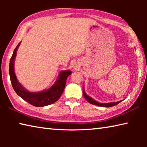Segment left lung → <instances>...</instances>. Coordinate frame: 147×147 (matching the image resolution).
Returning <instances> with one entry per match:
<instances>
[{
    "mask_svg": "<svg viewBox=\"0 0 147 147\" xmlns=\"http://www.w3.org/2000/svg\"><path fill=\"white\" fill-rule=\"evenodd\" d=\"M83 94H84V98H86V100L89 102L91 104H93V105H96V106H101V107H106V108H109V107H111V106H115L117 104H118L119 102H121V101H119V102H109V103H100V102H98L97 101L94 100L93 98H92L90 96H88V94H87L85 93V91H84V88L83 87Z\"/></svg>",
    "mask_w": 147,
    "mask_h": 147,
    "instance_id": "left-lung-1",
    "label": "left lung"
}]
</instances>
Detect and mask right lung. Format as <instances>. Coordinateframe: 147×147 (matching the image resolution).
<instances>
[{
	"mask_svg": "<svg viewBox=\"0 0 147 147\" xmlns=\"http://www.w3.org/2000/svg\"><path fill=\"white\" fill-rule=\"evenodd\" d=\"M20 44H21V42L17 45L16 48L15 49L10 61H9V73L11 83L14 91L20 97L34 106L43 107L54 103L60 98L63 93L65 87L67 78L72 73V72L71 71H63L60 72L58 78L55 84L47 90L40 92H30L26 90L17 80L14 71V61L16 57L17 51Z\"/></svg>",
	"mask_w": 147,
	"mask_h": 147,
	"instance_id": "add662e5",
	"label": "right lung"
}]
</instances>
